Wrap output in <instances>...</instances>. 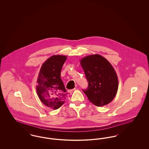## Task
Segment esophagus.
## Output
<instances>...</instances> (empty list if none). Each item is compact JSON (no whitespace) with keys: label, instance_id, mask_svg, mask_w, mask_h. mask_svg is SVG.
Segmentation results:
<instances>
[{"label":"esophagus","instance_id":"34e87169","mask_svg":"<svg viewBox=\"0 0 149 149\" xmlns=\"http://www.w3.org/2000/svg\"><path fill=\"white\" fill-rule=\"evenodd\" d=\"M76 90H77V89H76V88H74V89H71V90H68V92H74V91H76Z\"/></svg>","mask_w":149,"mask_h":149}]
</instances>
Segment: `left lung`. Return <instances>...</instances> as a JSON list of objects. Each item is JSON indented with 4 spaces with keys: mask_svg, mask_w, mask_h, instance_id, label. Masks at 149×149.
<instances>
[{
    "mask_svg": "<svg viewBox=\"0 0 149 149\" xmlns=\"http://www.w3.org/2000/svg\"><path fill=\"white\" fill-rule=\"evenodd\" d=\"M80 65L89 84L83 92L89 101L97 107L111 102L118 88L117 75L112 65L98 54L82 58Z\"/></svg>",
    "mask_w": 149,
    "mask_h": 149,
    "instance_id": "left-lung-1",
    "label": "left lung"
}]
</instances>
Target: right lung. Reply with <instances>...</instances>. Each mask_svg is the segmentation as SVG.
<instances>
[{
	"label": "right lung",
	"mask_w": 149,
	"mask_h": 149,
	"mask_svg": "<svg viewBox=\"0 0 149 149\" xmlns=\"http://www.w3.org/2000/svg\"><path fill=\"white\" fill-rule=\"evenodd\" d=\"M67 58L64 55H53L42 65L37 80V95L45 106L53 109L61 106L68 97L60 78L62 67Z\"/></svg>",
	"instance_id": "obj_1"
}]
</instances>
